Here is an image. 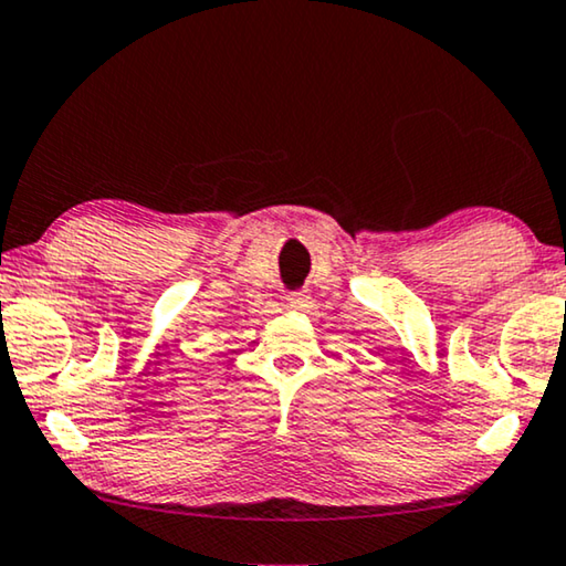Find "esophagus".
Wrapping results in <instances>:
<instances>
[{
  "label": "esophagus",
  "mask_w": 566,
  "mask_h": 566,
  "mask_svg": "<svg viewBox=\"0 0 566 566\" xmlns=\"http://www.w3.org/2000/svg\"><path fill=\"white\" fill-rule=\"evenodd\" d=\"M286 305L292 310H305L310 305V294L307 292H290L286 294Z\"/></svg>",
  "instance_id": "34e87169"
}]
</instances>
